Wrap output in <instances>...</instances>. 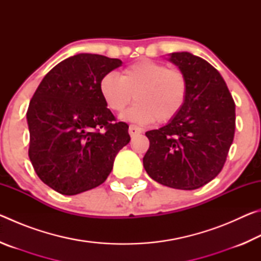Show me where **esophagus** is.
I'll return each instance as SVG.
<instances>
[{
	"label": "esophagus",
	"mask_w": 261,
	"mask_h": 261,
	"mask_svg": "<svg viewBox=\"0 0 261 261\" xmlns=\"http://www.w3.org/2000/svg\"><path fill=\"white\" fill-rule=\"evenodd\" d=\"M141 130L139 126H137V125H130L129 126V135L131 136V137H135V136H138L139 134H141Z\"/></svg>",
	"instance_id": "obj_1"
}]
</instances>
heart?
Instances as JSON below:
<instances>
[{
	"mask_svg": "<svg viewBox=\"0 0 261 261\" xmlns=\"http://www.w3.org/2000/svg\"><path fill=\"white\" fill-rule=\"evenodd\" d=\"M188 90V79L182 71L152 60L129 65L121 77L107 73L100 83L101 96L114 113H122L135 98L136 105L123 118L139 124L173 120L184 107Z\"/></svg>",
	"mask_w": 261,
	"mask_h": 261,
	"instance_id": "obj_1",
	"label": "heart"
}]
</instances>
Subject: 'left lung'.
Returning a JSON list of instances; mask_svg holds the SVG:
<instances>
[{"label":"left lung","mask_w":261,"mask_h":261,"mask_svg":"<svg viewBox=\"0 0 261 261\" xmlns=\"http://www.w3.org/2000/svg\"><path fill=\"white\" fill-rule=\"evenodd\" d=\"M169 60L188 79V98L177 116L147 131L143 159L149 177L166 187L194 190L222 170L235 135V102L213 65L188 51Z\"/></svg>","instance_id":"8db88e82"}]
</instances>
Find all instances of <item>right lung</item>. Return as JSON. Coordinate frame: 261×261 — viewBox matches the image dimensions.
Listing matches in <instances>:
<instances>
[{
  "label": "right lung",
  "instance_id": "add662e5",
  "mask_svg": "<svg viewBox=\"0 0 261 261\" xmlns=\"http://www.w3.org/2000/svg\"><path fill=\"white\" fill-rule=\"evenodd\" d=\"M121 65L102 55L71 56L43 77L31 99L29 156L56 192L73 196L99 187L129 144V126L114 122L100 93L101 79Z\"/></svg>",
  "mask_w": 261,
  "mask_h": 261
}]
</instances>
